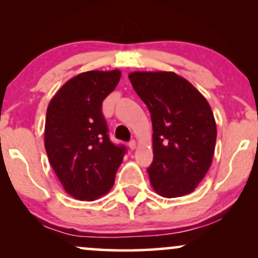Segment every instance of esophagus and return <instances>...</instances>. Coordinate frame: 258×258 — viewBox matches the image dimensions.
<instances>
[{"label": "esophagus", "mask_w": 258, "mask_h": 258, "mask_svg": "<svg viewBox=\"0 0 258 258\" xmlns=\"http://www.w3.org/2000/svg\"><path fill=\"white\" fill-rule=\"evenodd\" d=\"M128 147H130V149H131V150H135L136 148H137V143H136V141H131V142H130Z\"/></svg>", "instance_id": "esophagus-1"}]
</instances>
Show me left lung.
<instances>
[{"mask_svg": "<svg viewBox=\"0 0 258 258\" xmlns=\"http://www.w3.org/2000/svg\"><path fill=\"white\" fill-rule=\"evenodd\" d=\"M130 81L153 123L154 160L148 168L164 198L193 193L211 166L217 128L205 97L172 72H133Z\"/></svg>", "mask_w": 258, "mask_h": 258, "instance_id": "left-lung-1", "label": "left lung"}]
</instances>
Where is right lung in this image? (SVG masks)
Wrapping results in <instances>:
<instances>
[{"instance_id": "add662e5", "label": "right lung", "mask_w": 258, "mask_h": 258, "mask_svg": "<svg viewBox=\"0 0 258 258\" xmlns=\"http://www.w3.org/2000/svg\"><path fill=\"white\" fill-rule=\"evenodd\" d=\"M120 70L81 73L54 94L47 108L44 148L70 197L93 201L112 188L126 148L108 136L102 103L119 84Z\"/></svg>"}]
</instances>
